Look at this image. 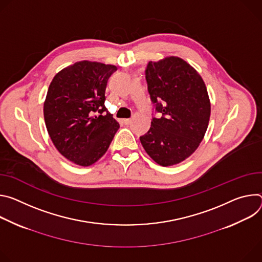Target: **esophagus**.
<instances>
[{
	"label": "esophagus",
	"instance_id": "esophagus-1",
	"mask_svg": "<svg viewBox=\"0 0 262 262\" xmlns=\"http://www.w3.org/2000/svg\"><path fill=\"white\" fill-rule=\"evenodd\" d=\"M123 123L125 125H130L132 123V120L131 119H125V120H123Z\"/></svg>",
	"mask_w": 262,
	"mask_h": 262
}]
</instances>
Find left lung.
Returning a JSON list of instances; mask_svg holds the SVG:
<instances>
[{
    "label": "left lung",
    "mask_w": 262,
    "mask_h": 262,
    "mask_svg": "<svg viewBox=\"0 0 262 262\" xmlns=\"http://www.w3.org/2000/svg\"><path fill=\"white\" fill-rule=\"evenodd\" d=\"M148 92L155 112L150 130L139 137L158 164L168 166L189 157L205 135L210 118L206 85L186 61L166 57L146 69Z\"/></svg>",
    "instance_id": "8db88e82"
}]
</instances>
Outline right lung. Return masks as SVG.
<instances>
[{"instance_id": "1", "label": "right lung", "mask_w": 262, "mask_h": 262, "mask_svg": "<svg viewBox=\"0 0 262 262\" xmlns=\"http://www.w3.org/2000/svg\"><path fill=\"white\" fill-rule=\"evenodd\" d=\"M116 70L84 60L60 71L49 86L43 104L47 130L59 153L78 165L98 161L120 128L105 107L107 82Z\"/></svg>"}]
</instances>
